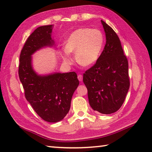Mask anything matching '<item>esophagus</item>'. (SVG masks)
Listing matches in <instances>:
<instances>
[{
	"label": "esophagus",
	"instance_id": "esophagus-1",
	"mask_svg": "<svg viewBox=\"0 0 152 152\" xmlns=\"http://www.w3.org/2000/svg\"><path fill=\"white\" fill-rule=\"evenodd\" d=\"M78 79L79 80V81L82 82V80H83V76L82 75V74H79V75L78 76Z\"/></svg>",
	"mask_w": 152,
	"mask_h": 152
}]
</instances>
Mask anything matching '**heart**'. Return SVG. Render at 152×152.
Segmentation results:
<instances>
[{
  "instance_id": "heart-1",
  "label": "heart",
  "mask_w": 152,
  "mask_h": 152,
  "mask_svg": "<svg viewBox=\"0 0 152 152\" xmlns=\"http://www.w3.org/2000/svg\"><path fill=\"white\" fill-rule=\"evenodd\" d=\"M103 45L104 37L99 30L78 28L67 38L62 58L65 63L72 64L70 53H75L76 60L79 64L83 66H91L98 60Z\"/></svg>"
}]
</instances>
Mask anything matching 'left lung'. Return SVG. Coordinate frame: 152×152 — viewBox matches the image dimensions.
<instances>
[{"mask_svg":"<svg viewBox=\"0 0 152 152\" xmlns=\"http://www.w3.org/2000/svg\"><path fill=\"white\" fill-rule=\"evenodd\" d=\"M106 44L94 66L83 74L89 104L95 111L110 114L121 108L129 89L128 61L112 28L101 20Z\"/></svg>","mask_w":152,"mask_h":152,"instance_id":"obj_1","label":"left lung"}]
</instances>
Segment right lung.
<instances>
[{
  "mask_svg": "<svg viewBox=\"0 0 152 152\" xmlns=\"http://www.w3.org/2000/svg\"><path fill=\"white\" fill-rule=\"evenodd\" d=\"M53 27H39L28 37L19 57V77L25 98L37 114L44 121L56 123L69 112L79 81L74 72L40 75L33 69L32 56L44 48L56 46L51 38Z\"/></svg>",
  "mask_w": 152,
  "mask_h": 152,
  "instance_id": "add662e5",
  "label": "right lung"
}]
</instances>
